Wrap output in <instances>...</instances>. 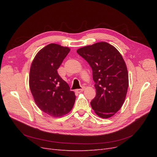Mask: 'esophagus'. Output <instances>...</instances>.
Listing matches in <instances>:
<instances>
[{"label":"esophagus","instance_id":"34e87169","mask_svg":"<svg viewBox=\"0 0 157 157\" xmlns=\"http://www.w3.org/2000/svg\"><path fill=\"white\" fill-rule=\"evenodd\" d=\"M84 90V87L80 88V89H77V90H76V92H78V93H80V92H82Z\"/></svg>","mask_w":157,"mask_h":157}]
</instances>
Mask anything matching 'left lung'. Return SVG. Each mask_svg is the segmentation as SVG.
Wrapping results in <instances>:
<instances>
[{
	"instance_id": "8db88e82",
	"label": "left lung",
	"mask_w": 157,
	"mask_h": 157,
	"mask_svg": "<svg viewBox=\"0 0 157 157\" xmlns=\"http://www.w3.org/2000/svg\"><path fill=\"white\" fill-rule=\"evenodd\" d=\"M92 69L96 96L90 102L103 118L113 116L122 107L128 88V73L122 56L105 42H97L77 50Z\"/></svg>"
}]
</instances>
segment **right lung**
<instances>
[{
  "mask_svg": "<svg viewBox=\"0 0 157 157\" xmlns=\"http://www.w3.org/2000/svg\"><path fill=\"white\" fill-rule=\"evenodd\" d=\"M69 52L68 47L50 44L38 52L31 66L29 88L34 100L41 111L53 117L69 113L75 102L74 92L57 71Z\"/></svg>",
  "mask_w": 157,
  "mask_h": 157,
  "instance_id": "add662e5",
  "label": "right lung"
}]
</instances>
